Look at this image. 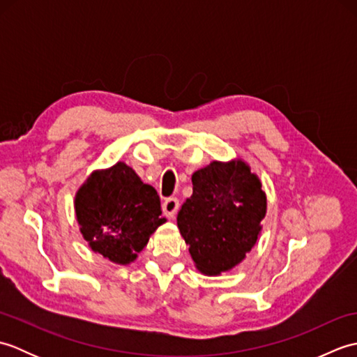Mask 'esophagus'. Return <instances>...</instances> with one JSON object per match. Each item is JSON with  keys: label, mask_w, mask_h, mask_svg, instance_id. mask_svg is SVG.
<instances>
[{"label": "esophagus", "mask_w": 357, "mask_h": 357, "mask_svg": "<svg viewBox=\"0 0 357 357\" xmlns=\"http://www.w3.org/2000/svg\"><path fill=\"white\" fill-rule=\"evenodd\" d=\"M179 210V201L176 198H169L162 204V211L167 218L173 219Z\"/></svg>", "instance_id": "obj_1"}]
</instances>
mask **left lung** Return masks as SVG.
Returning a JSON list of instances; mask_svg holds the SVG:
<instances>
[{
  "label": "left lung",
  "mask_w": 357,
  "mask_h": 357,
  "mask_svg": "<svg viewBox=\"0 0 357 357\" xmlns=\"http://www.w3.org/2000/svg\"><path fill=\"white\" fill-rule=\"evenodd\" d=\"M193 195L178 213V229L201 273L218 276L245 259L267 213L261 179L242 159L213 161L192 174Z\"/></svg>",
  "instance_id": "1"
}]
</instances>
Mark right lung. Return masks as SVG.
Segmentation results:
<instances>
[{
    "mask_svg": "<svg viewBox=\"0 0 357 357\" xmlns=\"http://www.w3.org/2000/svg\"><path fill=\"white\" fill-rule=\"evenodd\" d=\"M75 213L89 247L119 265L133 262L167 221L155 188L121 161L90 174L75 195Z\"/></svg>",
    "mask_w": 357,
    "mask_h": 357,
    "instance_id": "add662e5",
    "label": "right lung"
}]
</instances>
